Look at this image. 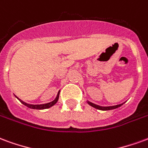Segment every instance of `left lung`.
Listing matches in <instances>:
<instances>
[{
	"label": "left lung",
	"mask_w": 148,
	"mask_h": 148,
	"mask_svg": "<svg viewBox=\"0 0 148 148\" xmlns=\"http://www.w3.org/2000/svg\"><path fill=\"white\" fill-rule=\"evenodd\" d=\"M87 103L90 106H92L94 108L97 109V110H114V109H117L120 106H121L125 103H121V104H119V105H116V106H99L96 105V104H95L93 102H90L89 101H87Z\"/></svg>",
	"instance_id": "8db88e82"
}]
</instances>
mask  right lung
<instances>
[{"mask_svg":"<svg viewBox=\"0 0 148 148\" xmlns=\"http://www.w3.org/2000/svg\"><path fill=\"white\" fill-rule=\"evenodd\" d=\"M59 94H60V91L58 92V95L56 97V99L53 100V101H52L50 102H48V103H46V104H40V105H33V104H28V103H27V102H23L22 101L21 99H18L16 96V98L19 99V101L21 102V103H23V105L26 106L27 107H28V108H31V109H34V110H44V109H48V108H50L51 106H53V105H55L57 102L58 101V99H59Z\"/></svg>","mask_w":148,"mask_h":148,"instance_id":"1","label":"right lung"}]
</instances>
